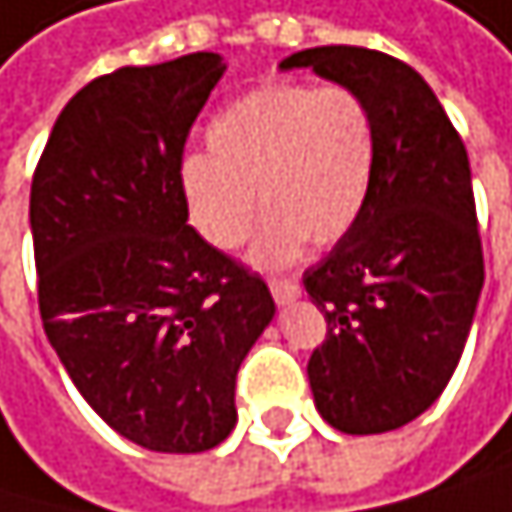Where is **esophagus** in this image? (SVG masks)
Instances as JSON below:
<instances>
[{"label":"esophagus","mask_w":512,"mask_h":512,"mask_svg":"<svg viewBox=\"0 0 512 512\" xmlns=\"http://www.w3.org/2000/svg\"><path fill=\"white\" fill-rule=\"evenodd\" d=\"M268 290H271V296H274L277 305H290V302H296L302 296L296 280H287V277H271L268 280Z\"/></svg>","instance_id":"obj_1"}]
</instances>
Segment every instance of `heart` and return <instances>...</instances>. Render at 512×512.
Wrapping results in <instances>:
<instances>
[{
  "instance_id": "obj_1",
  "label": "heart",
  "mask_w": 512,
  "mask_h": 512,
  "mask_svg": "<svg viewBox=\"0 0 512 512\" xmlns=\"http://www.w3.org/2000/svg\"><path fill=\"white\" fill-rule=\"evenodd\" d=\"M210 152L180 164L195 232L213 250H238L265 210L253 244L259 265H290L308 238L336 244L360 219L378 158V124L348 85L268 82L228 103L207 127Z\"/></svg>"
}]
</instances>
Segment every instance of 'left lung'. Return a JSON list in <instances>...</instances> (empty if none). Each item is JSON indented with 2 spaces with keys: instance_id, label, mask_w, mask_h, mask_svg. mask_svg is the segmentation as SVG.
I'll return each mask as SVG.
<instances>
[{
  "instance_id": "8db88e82",
  "label": "left lung",
  "mask_w": 512,
  "mask_h": 512,
  "mask_svg": "<svg viewBox=\"0 0 512 512\" xmlns=\"http://www.w3.org/2000/svg\"><path fill=\"white\" fill-rule=\"evenodd\" d=\"M311 66L366 97L378 158L351 232L302 284L326 317L308 360L317 412L342 433H385L443 394L482 290V241L461 134L421 75L357 45L308 48Z\"/></svg>"
}]
</instances>
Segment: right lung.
<instances>
[{
  "mask_svg": "<svg viewBox=\"0 0 512 512\" xmlns=\"http://www.w3.org/2000/svg\"><path fill=\"white\" fill-rule=\"evenodd\" d=\"M222 57L121 66L54 121L33 173L39 314L72 385L131 443L207 452L238 421L265 280L189 225L180 164Z\"/></svg>",
  "mask_w": 512,
  "mask_h": 512,
  "instance_id": "right-lung-1",
  "label": "right lung"
}]
</instances>
